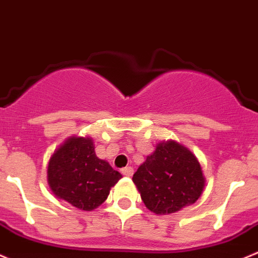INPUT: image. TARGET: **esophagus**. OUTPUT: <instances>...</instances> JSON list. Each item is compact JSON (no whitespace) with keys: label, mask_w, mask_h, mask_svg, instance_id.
Here are the masks:
<instances>
[{"label":"esophagus","mask_w":258,"mask_h":258,"mask_svg":"<svg viewBox=\"0 0 258 258\" xmlns=\"http://www.w3.org/2000/svg\"><path fill=\"white\" fill-rule=\"evenodd\" d=\"M122 174L124 175V177H132V174H134V168L132 167H124L122 168Z\"/></svg>","instance_id":"34e87169"}]
</instances>
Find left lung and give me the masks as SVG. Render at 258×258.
<instances>
[{
    "instance_id": "obj_1",
    "label": "left lung",
    "mask_w": 258,
    "mask_h": 258,
    "mask_svg": "<svg viewBox=\"0 0 258 258\" xmlns=\"http://www.w3.org/2000/svg\"><path fill=\"white\" fill-rule=\"evenodd\" d=\"M146 208L157 215L194 204L207 179L194 153L177 141H162L132 178Z\"/></svg>"
}]
</instances>
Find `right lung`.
Masks as SVG:
<instances>
[{
    "label": "right lung",
    "instance_id": "obj_1",
    "mask_svg": "<svg viewBox=\"0 0 258 258\" xmlns=\"http://www.w3.org/2000/svg\"><path fill=\"white\" fill-rule=\"evenodd\" d=\"M121 178V173L96 156L89 136L68 137L48 162L47 180L53 194L84 211L100 207Z\"/></svg>",
    "mask_w": 258,
    "mask_h": 258
}]
</instances>
